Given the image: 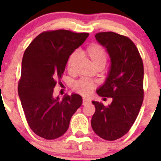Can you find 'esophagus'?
I'll list each match as a JSON object with an SVG mask.
<instances>
[{"mask_svg": "<svg viewBox=\"0 0 161 161\" xmlns=\"http://www.w3.org/2000/svg\"><path fill=\"white\" fill-rule=\"evenodd\" d=\"M90 103V100H88L86 98H83L82 99V105H87Z\"/></svg>", "mask_w": 161, "mask_h": 161, "instance_id": "34e87169", "label": "esophagus"}]
</instances>
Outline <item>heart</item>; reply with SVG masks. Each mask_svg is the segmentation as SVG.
Listing matches in <instances>:
<instances>
[{
    "label": "heart",
    "mask_w": 161,
    "mask_h": 161,
    "mask_svg": "<svg viewBox=\"0 0 161 161\" xmlns=\"http://www.w3.org/2000/svg\"><path fill=\"white\" fill-rule=\"evenodd\" d=\"M82 53L86 55L87 58H89V59L92 61L96 68H103L108 61L107 51L101 45L98 44V43H91L82 50ZM78 58H79V56L76 52H72L68 57L67 61H66V67H67L68 71L70 73L74 71ZM95 87L96 84L92 81L84 79V78L75 81L72 85L73 90L77 92L78 93L83 96L90 95Z\"/></svg>",
    "instance_id": "1"
}]
</instances>
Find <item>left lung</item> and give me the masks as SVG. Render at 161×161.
Here are the masks:
<instances>
[{
  "instance_id": "1",
  "label": "left lung",
  "mask_w": 161,
  "mask_h": 161,
  "mask_svg": "<svg viewBox=\"0 0 161 161\" xmlns=\"http://www.w3.org/2000/svg\"><path fill=\"white\" fill-rule=\"evenodd\" d=\"M95 36L111 60L109 75L97 92L104 100L111 98L112 102L104 106L92 101L96 111L91 125L100 138L114 141L130 130L139 114L144 98L143 62L129 37L114 32H98Z\"/></svg>"
}]
</instances>
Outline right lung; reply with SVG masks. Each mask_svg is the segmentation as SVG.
Instances as JSON below:
<instances>
[{
	"mask_svg": "<svg viewBox=\"0 0 161 161\" xmlns=\"http://www.w3.org/2000/svg\"><path fill=\"white\" fill-rule=\"evenodd\" d=\"M88 36V32L66 30L45 31L25 50L18 91L27 123L40 137L51 140L64 135L72 115L82 105L79 94L60 100L53 93L57 83L62 84L68 57Z\"/></svg>",
	"mask_w": 161,
	"mask_h": 161,
	"instance_id": "add662e5",
	"label": "right lung"
}]
</instances>
